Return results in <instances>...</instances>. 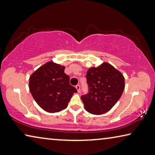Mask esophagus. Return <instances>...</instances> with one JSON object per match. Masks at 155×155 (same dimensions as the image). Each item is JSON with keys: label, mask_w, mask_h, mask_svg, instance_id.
Returning <instances> with one entry per match:
<instances>
[{"label": "esophagus", "mask_w": 155, "mask_h": 155, "mask_svg": "<svg viewBox=\"0 0 155 155\" xmlns=\"http://www.w3.org/2000/svg\"><path fill=\"white\" fill-rule=\"evenodd\" d=\"M76 88H77V90L78 92H79L80 90H81V86H80V85H76Z\"/></svg>", "instance_id": "obj_1"}]
</instances>
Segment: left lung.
I'll return each mask as SVG.
<instances>
[{
    "label": "left lung",
    "mask_w": 155,
    "mask_h": 155,
    "mask_svg": "<svg viewBox=\"0 0 155 155\" xmlns=\"http://www.w3.org/2000/svg\"><path fill=\"white\" fill-rule=\"evenodd\" d=\"M88 92L82 95L85 110L93 114L108 112L123 94L125 80L122 74L107 63L87 70Z\"/></svg>",
    "instance_id": "8db88e82"
}]
</instances>
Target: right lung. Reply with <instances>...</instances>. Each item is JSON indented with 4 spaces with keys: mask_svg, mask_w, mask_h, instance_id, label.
<instances>
[{
    "mask_svg": "<svg viewBox=\"0 0 155 155\" xmlns=\"http://www.w3.org/2000/svg\"><path fill=\"white\" fill-rule=\"evenodd\" d=\"M65 67L48 62L29 77V87L34 99L46 112L54 113L65 109L77 90L70 84Z\"/></svg>",
    "mask_w": 155,
    "mask_h": 155,
    "instance_id": "right-lung-1",
    "label": "right lung"
}]
</instances>
